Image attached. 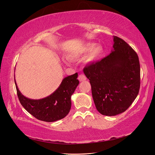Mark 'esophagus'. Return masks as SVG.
<instances>
[{
  "label": "esophagus",
  "instance_id": "1",
  "mask_svg": "<svg viewBox=\"0 0 155 155\" xmlns=\"http://www.w3.org/2000/svg\"><path fill=\"white\" fill-rule=\"evenodd\" d=\"M86 77H85V75H83V74H80L79 75V76H78V79L80 81H85L86 80Z\"/></svg>",
  "mask_w": 155,
  "mask_h": 155
}]
</instances>
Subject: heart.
I'll return each mask as SVG.
<instances>
[{"label": "heart", "instance_id": "heart-1", "mask_svg": "<svg viewBox=\"0 0 155 155\" xmlns=\"http://www.w3.org/2000/svg\"><path fill=\"white\" fill-rule=\"evenodd\" d=\"M94 43H87L81 46L75 54L83 55L86 54L90 51L87 55L86 61L87 63H93L99 60L104 53V48L101 45H97L96 46ZM65 63L69 64L70 61L67 58L64 59Z\"/></svg>", "mask_w": 155, "mask_h": 155}]
</instances>
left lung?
Wrapping results in <instances>:
<instances>
[{
  "instance_id": "1",
  "label": "left lung",
  "mask_w": 155,
  "mask_h": 155,
  "mask_svg": "<svg viewBox=\"0 0 155 155\" xmlns=\"http://www.w3.org/2000/svg\"><path fill=\"white\" fill-rule=\"evenodd\" d=\"M111 53L83 69L90 80L94 102L98 112L112 116L125 112L137 97L140 67L137 54L119 37L113 36Z\"/></svg>"
}]
</instances>
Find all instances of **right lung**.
Listing matches in <instances>:
<instances>
[{"instance_id":"1","label":"right lung","mask_w":155,"mask_h":155,"mask_svg":"<svg viewBox=\"0 0 155 155\" xmlns=\"http://www.w3.org/2000/svg\"><path fill=\"white\" fill-rule=\"evenodd\" d=\"M78 76V73H76L64 78L52 94L39 100L25 97L18 90L15 79L18 100L30 114L39 120L53 122L63 119L71 108V96L79 83Z\"/></svg>"}]
</instances>
